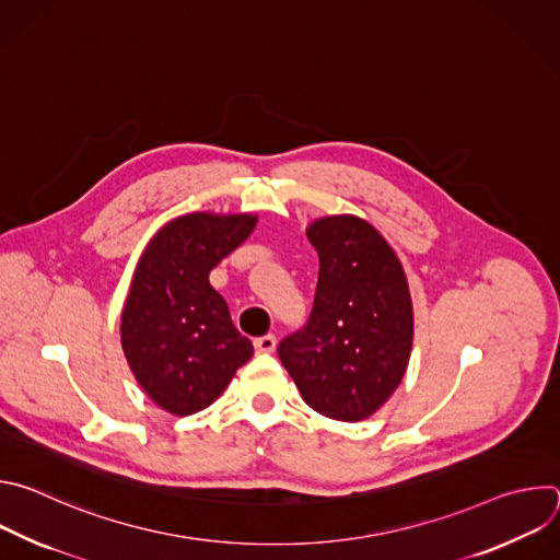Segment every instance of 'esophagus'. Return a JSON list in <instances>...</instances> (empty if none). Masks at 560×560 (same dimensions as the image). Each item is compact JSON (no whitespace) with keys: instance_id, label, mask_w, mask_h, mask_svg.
<instances>
[{"instance_id":"esophagus-1","label":"esophagus","mask_w":560,"mask_h":560,"mask_svg":"<svg viewBox=\"0 0 560 560\" xmlns=\"http://www.w3.org/2000/svg\"><path fill=\"white\" fill-rule=\"evenodd\" d=\"M255 348H257V352H275L277 350V337L275 335H264V337L255 339Z\"/></svg>"}]
</instances>
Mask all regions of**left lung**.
Returning a JSON list of instances; mask_svg holds the SVG:
<instances>
[{"label":"left lung","mask_w":560,"mask_h":560,"mask_svg":"<svg viewBox=\"0 0 560 560\" xmlns=\"http://www.w3.org/2000/svg\"><path fill=\"white\" fill-rule=\"evenodd\" d=\"M307 238L318 255L312 312L277 352L312 410L354 423L376 412L406 374L415 335L406 272L359 217L318 219Z\"/></svg>","instance_id":"left-lung-1"}]
</instances>
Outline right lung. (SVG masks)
<instances>
[{
    "instance_id": "right-lung-1",
    "label": "right lung",
    "mask_w": 560,
    "mask_h": 560,
    "mask_svg": "<svg viewBox=\"0 0 560 560\" xmlns=\"http://www.w3.org/2000/svg\"><path fill=\"white\" fill-rule=\"evenodd\" d=\"M255 223L253 214L179 217L154 234L135 270L121 346L139 385L171 415L208 408L255 354L208 281Z\"/></svg>"
}]
</instances>
